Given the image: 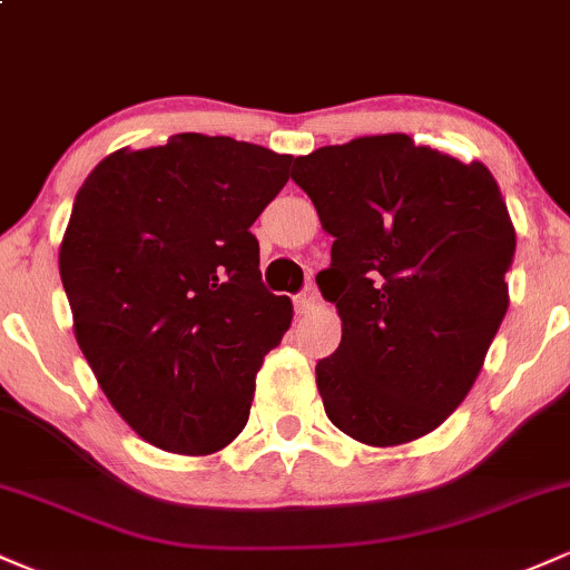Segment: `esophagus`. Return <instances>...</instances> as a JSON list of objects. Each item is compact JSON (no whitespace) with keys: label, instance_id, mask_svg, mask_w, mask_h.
<instances>
[{"label":"esophagus","instance_id":"34e87169","mask_svg":"<svg viewBox=\"0 0 570 570\" xmlns=\"http://www.w3.org/2000/svg\"><path fill=\"white\" fill-rule=\"evenodd\" d=\"M313 307H318V292H316V286L307 284L303 292L294 294V311H297V313H311Z\"/></svg>","mask_w":570,"mask_h":570}]
</instances>
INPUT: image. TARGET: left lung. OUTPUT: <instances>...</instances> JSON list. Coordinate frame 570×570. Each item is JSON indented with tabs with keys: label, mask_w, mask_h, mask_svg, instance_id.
Returning a JSON list of instances; mask_svg holds the SVG:
<instances>
[{
	"label": "left lung",
	"mask_w": 570,
	"mask_h": 570,
	"mask_svg": "<svg viewBox=\"0 0 570 570\" xmlns=\"http://www.w3.org/2000/svg\"><path fill=\"white\" fill-rule=\"evenodd\" d=\"M335 238L318 289L343 340L316 364L340 431L391 448L466 399L509 307L514 227L493 174L410 136H362L294 160Z\"/></svg>",
	"instance_id": "obj_1"
}]
</instances>
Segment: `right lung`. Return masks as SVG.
Segmentation results:
<instances>
[{
	"instance_id": "add662e5",
	"label": "right lung",
	"mask_w": 570,
	"mask_h": 570,
	"mask_svg": "<svg viewBox=\"0 0 570 570\" xmlns=\"http://www.w3.org/2000/svg\"><path fill=\"white\" fill-rule=\"evenodd\" d=\"M289 166L259 144L176 134L117 149L77 193L58 254L77 343L155 448L208 455L246 426L257 370L292 324L252 233Z\"/></svg>"
}]
</instances>
